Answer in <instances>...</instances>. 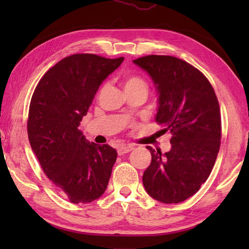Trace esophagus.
I'll return each instance as SVG.
<instances>
[{
	"label": "esophagus",
	"instance_id": "esophagus-1",
	"mask_svg": "<svg viewBox=\"0 0 249 249\" xmlns=\"http://www.w3.org/2000/svg\"><path fill=\"white\" fill-rule=\"evenodd\" d=\"M134 147L130 146V145H125V146H120L119 148H117V153L119 155H124V154H127L129 151L133 150Z\"/></svg>",
	"mask_w": 249,
	"mask_h": 249
}]
</instances>
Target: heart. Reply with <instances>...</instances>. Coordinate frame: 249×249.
Listing matches in <instances>:
<instances>
[{
  "label": "heart",
  "instance_id": "obj_1",
  "mask_svg": "<svg viewBox=\"0 0 249 249\" xmlns=\"http://www.w3.org/2000/svg\"><path fill=\"white\" fill-rule=\"evenodd\" d=\"M124 89L125 91L133 89H144L147 91V84L145 80L138 75H129L124 81Z\"/></svg>",
  "mask_w": 249,
  "mask_h": 249
}]
</instances>
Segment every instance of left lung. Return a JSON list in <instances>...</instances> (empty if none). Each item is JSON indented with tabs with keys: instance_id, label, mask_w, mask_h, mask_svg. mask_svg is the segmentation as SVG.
<instances>
[{
	"instance_id": "8db88e82",
	"label": "left lung",
	"mask_w": 249,
	"mask_h": 249,
	"mask_svg": "<svg viewBox=\"0 0 249 249\" xmlns=\"http://www.w3.org/2000/svg\"><path fill=\"white\" fill-rule=\"evenodd\" d=\"M153 80L158 94L155 120L169 130L165 154L147 146L151 162L142 175L147 193L162 203H180L200 190L209 178L221 145L220 105L205 75L172 56L133 60Z\"/></svg>"
}]
</instances>
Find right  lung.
Instances as JSON below:
<instances>
[{"label": "right lung", "mask_w": 249, "mask_h": 249, "mask_svg": "<svg viewBox=\"0 0 249 249\" xmlns=\"http://www.w3.org/2000/svg\"><path fill=\"white\" fill-rule=\"evenodd\" d=\"M75 53L50 68L29 105L27 132L45 175L72 203H89L107 190L117 153L87 141L78 127L102 82L123 62Z\"/></svg>", "instance_id": "right-lung-1"}]
</instances>
